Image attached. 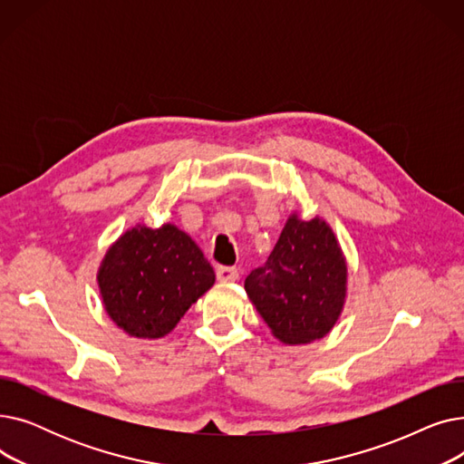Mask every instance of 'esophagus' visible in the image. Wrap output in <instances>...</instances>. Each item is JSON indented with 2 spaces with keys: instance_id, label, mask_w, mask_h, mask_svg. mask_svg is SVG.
I'll list each match as a JSON object with an SVG mask.
<instances>
[{
  "instance_id": "esophagus-1",
  "label": "esophagus",
  "mask_w": 464,
  "mask_h": 464,
  "mask_svg": "<svg viewBox=\"0 0 464 464\" xmlns=\"http://www.w3.org/2000/svg\"><path fill=\"white\" fill-rule=\"evenodd\" d=\"M216 276L219 282H235V280H238V269L237 266L219 265L216 269Z\"/></svg>"
}]
</instances>
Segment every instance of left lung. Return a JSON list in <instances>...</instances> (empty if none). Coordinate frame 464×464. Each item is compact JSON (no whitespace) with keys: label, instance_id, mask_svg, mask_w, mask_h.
<instances>
[{"label":"left lung","instance_id":"left-lung-1","mask_svg":"<svg viewBox=\"0 0 464 464\" xmlns=\"http://www.w3.org/2000/svg\"><path fill=\"white\" fill-rule=\"evenodd\" d=\"M348 269L333 229L320 218L289 216L282 235L245 289L273 334L308 344L336 324L346 299Z\"/></svg>","mask_w":464,"mask_h":464}]
</instances>
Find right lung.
Listing matches in <instances>:
<instances>
[{
	"instance_id": "right-lung-1",
	"label": "right lung",
	"mask_w": 464,
	"mask_h": 464,
	"mask_svg": "<svg viewBox=\"0 0 464 464\" xmlns=\"http://www.w3.org/2000/svg\"><path fill=\"white\" fill-rule=\"evenodd\" d=\"M214 269L179 227L137 226L109 248L97 282L111 320L137 338H161L214 284Z\"/></svg>"
}]
</instances>
